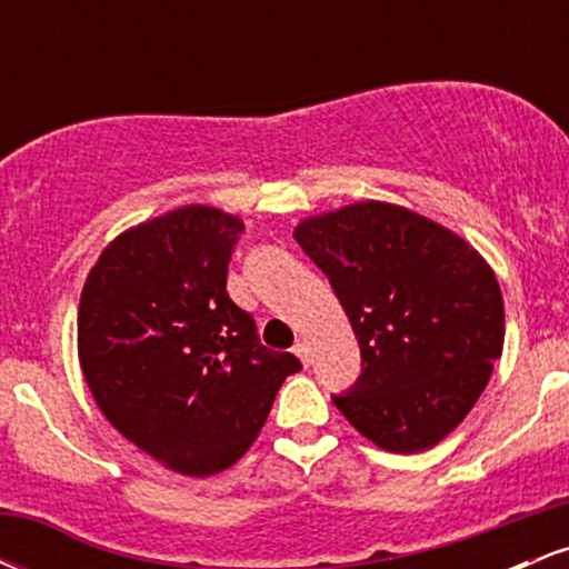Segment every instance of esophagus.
Returning <instances> with one entry per match:
<instances>
[{
	"label": "esophagus",
	"mask_w": 569,
	"mask_h": 569,
	"mask_svg": "<svg viewBox=\"0 0 569 569\" xmlns=\"http://www.w3.org/2000/svg\"><path fill=\"white\" fill-rule=\"evenodd\" d=\"M293 352H297L299 361H302L305 367H310V363H312V350H310V345L305 342V339H299V342L293 345Z\"/></svg>",
	"instance_id": "34e87169"
}]
</instances>
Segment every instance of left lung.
<instances>
[{
  "instance_id": "left-lung-1",
  "label": "left lung",
  "mask_w": 569,
  "mask_h": 569,
  "mask_svg": "<svg viewBox=\"0 0 569 569\" xmlns=\"http://www.w3.org/2000/svg\"><path fill=\"white\" fill-rule=\"evenodd\" d=\"M348 312L361 377L335 396L388 452H422L466 420L502 352L492 267L447 227L390 202H356L293 230Z\"/></svg>"
}]
</instances>
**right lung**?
<instances>
[{"label":"right lung","instance_id":"add662e5","mask_svg":"<svg viewBox=\"0 0 569 569\" xmlns=\"http://www.w3.org/2000/svg\"><path fill=\"white\" fill-rule=\"evenodd\" d=\"M243 221L184 206L122 232L77 312L84 382L112 426L171 471L213 476L246 455L297 356L259 342L227 293Z\"/></svg>","mask_w":569,"mask_h":569}]
</instances>
